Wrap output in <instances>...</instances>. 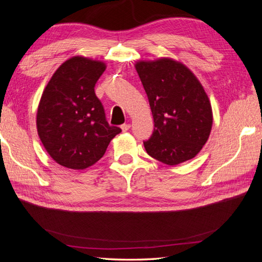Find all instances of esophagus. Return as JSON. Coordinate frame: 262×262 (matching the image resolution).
Masks as SVG:
<instances>
[{"instance_id":"34e87169","label":"esophagus","mask_w":262,"mask_h":262,"mask_svg":"<svg viewBox=\"0 0 262 262\" xmlns=\"http://www.w3.org/2000/svg\"><path fill=\"white\" fill-rule=\"evenodd\" d=\"M130 126H131L130 123H124V124L121 125V129H122L123 132H125V131H128L130 129Z\"/></svg>"}]
</instances>
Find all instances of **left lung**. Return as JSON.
<instances>
[{"instance_id":"obj_1","label":"left lung","mask_w":262,"mask_h":262,"mask_svg":"<svg viewBox=\"0 0 262 262\" xmlns=\"http://www.w3.org/2000/svg\"><path fill=\"white\" fill-rule=\"evenodd\" d=\"M154 119V131L144 141L149 156L170 166L191 160L207 143L212 129V107L207 93L186 66L172 59L139 61Z\"/></svg>"}]
</instances>
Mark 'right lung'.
Returning <instances> with one entry per match:
<instances>
[{
    "label": "right lung",
    "instance_id": "obj_1",
    "mask_svg": "<svg viewBox=\"0 0 262 262\" xmlns=\"http://www.w3.org/2000/svg\"><path fill=\"white\" fill-rule=\"evenodd\" d=\"M106 70L104 62L84 57L67 60L47 84L37 112V131L53 160L71 169L98 162L117 134L109 125L95 84Z\"/></svg>",
    "mask_w": 262,
    "mask_h": 262
}]
</instances>
